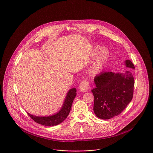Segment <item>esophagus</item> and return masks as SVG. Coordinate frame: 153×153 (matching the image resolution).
<instances>
[{
  "instance_id": "1",
  "label": "esophagus",
  "mask_w": 153,
  "mask_h": 153,
  "mask_svg": "<svg viewBox=\"0 0 153 153\" xmlns=\"http://www.w3.org/2000/svg\"><path fill=\"white\" fill-rule=\"evenodd\" d=\"M89 83L88 80H83L81 82L79 85V90L82 92H86L89 88Z\"/></svg>"
}]
</instances>
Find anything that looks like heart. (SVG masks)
<instances>
[{"instance_id": "obj_1", "label": "heart", "mask_w": 153, "mask_h": 153, "mask_svg": "<svg viewBox=\"0 0 153 153\" xmlns=\"http://www.w3.org/2000/svg\"><path fill=\"white\" fill-rule=\"evenodd\" d=\"M97 54L98 55L95 62L91 69V72L93 74H95L100 70L102 67L108 60L110 56L108 51L105 48L102 49V47L99 46H96L94 49V55H97Z\"/></svg>"}]
</instances>
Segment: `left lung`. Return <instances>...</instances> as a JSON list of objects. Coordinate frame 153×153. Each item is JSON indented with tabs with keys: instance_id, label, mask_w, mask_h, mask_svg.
<instances>
[{
	"instance_id": "obj_1",
	"label": "left lung",
	"mask_w": 153,
	"mask_h": 153,
	"mask_svg": "<svg viewBox=\"0 0 153 153\" xmlns=\"http://www.w3.org/2000/svg\"><path fill=\"white\" fill-rule=\"evenodd\" d=\"M126 67L134 69L132 62L125 61ZM96 88L92 89L94 96L93 110L102 120L118 115L131 102L133 95L134 78L131 70L124 73L102 72L94 79Z\"/></svg>"
}]
</instances>
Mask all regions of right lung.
I'll return each instance as SVG.
<instances>
[{
	"instance_id": "right-lung-1",
	"label": "right lung",
	"mask_w": 153,
	"mask_h": 153,
	"mask_svg": "<svg viewBox=\"0 0 153 153\" xmlns=\"http://www.w3.org/2000/svg\"><path fill=\"white\" fill-rule=\"evenodd\" d=\"M75 88L71 89L67 94L64 104L61 110L55 115L49 117H36L32 115L28 112V115L35 122L45 126H54L61 123L68 116L71 108L72 102L76 95Z\"/></svg>"
}]
</instances>
